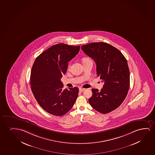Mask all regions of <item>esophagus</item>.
<instances>
[{
	"mask_svg": "<svg viewBox=\"0 0 155 155\" xmlns=\"http://www.w3.org/2000/svg\"><path fill=\"white\" fill-rule=\"evenodd\" d=\"M85 89H86L81 88H79V91L81 92V93H83V92H84V91H85Z\"/></svg>",
	"mask_w": 155,
	"mask_h": 155,
	"instance_id": "34e87169",
	"label": "esophagus"
}]
</instances>
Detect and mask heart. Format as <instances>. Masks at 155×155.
Listing matches in <instances>:
<instances>
[{
    "label": "heart",
    "mask_w": 155,
    "mask_h": 155,
    "mask_svg": "<svg viewBox=\"0 0 155 155\" xmlns=\"http://www.w3.org/2000/svg\"><path fill=\"white\" fill-rule=\"evenodd\" d=\"M89 60H91V59H90V58H88V57H84V58H83V61H89Z\"/></svg>",
    "instance_id": "1"
}]
</instances>
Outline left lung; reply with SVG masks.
Returning <instances> with one entry per match:
<instances>
[{"mask_svg":"<svg viewBox=\"0 0 155 155\" xmlns=\"http://www.w3.org/2000/svg\"><path fill=\"white\" fill-rule=\"evenodd\" d=\"M81 49L96 62L97 76L104 82L101 91L91 89L89 104L99 113H110L123 103L128 94L130 75L127 60L118 49L106 42L84 45Z\"/></svg>","mask_w":155,"mask_h":155,"instance_id":"left-lung-1","label":"left lung"}]
</instances>
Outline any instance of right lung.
I'll use <instances>...</instances> for the list:
<instances>
[{"mask_svg": "<svg viewBox=\"0 0 155 155\" xmlns=\"http://www.w3.org/2000/svg\"><path fill=\"white\" fill-rule=\"evenodd\" d=\"M80 47L54 45L35 61L30 74L31 89L39 105L51 115H65L76 101L79 89H64L61 79L66 72L68 62L76 56Z\"/></svg>", "mask_w": 155, "mask_h": 155, "instance_id": "obj_1", "label": "right lung"}]
</instances>
